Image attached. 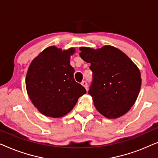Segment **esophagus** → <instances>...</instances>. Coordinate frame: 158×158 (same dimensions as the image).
<instances>
[{"label":"esophagus","instance_id":"obj_1","mask_svg":"<svg viewBox=\"0 0 158 158\" xmlns=\"http://www.w3.org/2000/svg\"><path fill=\"white\" fill-rule=\"evenodd\" d=\"M81 84H82V85H83V87L85 88V89H86V90H88V83H87V82H86V81H83V82H82V83H81Z\"/></svg>","mask_w":158,"mask_h":158}]
</instances>
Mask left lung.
<instances>
[{"instance_id": "1", "label": "left lung", "mask_w": 158, "mask_h": 158, "mask_svg": "<svg viewBox=\"0 0 158 158\" xmlns=\"http://www.w3.org/2000/svg\"><path fill=\"white\" fill-rule=\"evenodd\" d=\"M80 56L90 63L93 81L88 94L108 118L124 115L136 101L141 88L139 69L124 52L111 46L94 49L81 47Z\"/></svg>"}]
</instances>
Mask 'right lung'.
I'll return each instance as SVG.
<instances>
[{
	"label": "right lung",
	"mask_w": 158,
	"mask_h": 158,
	"mask_svg": "<svg viewBox=\"0 0 158 158\" xmlns=\"http://www.w3.org/2000/svg\"><path fill=\"white\" fill-rule=\"evenodd\" d=\"M74 48L62 51L47 47L30 64L26 86L32 103L47 116L59 118L66 115L86 93L74 79L75 70L70 65Z\"/></svg>",
	"instance_id": "1"
}]
</instances>
